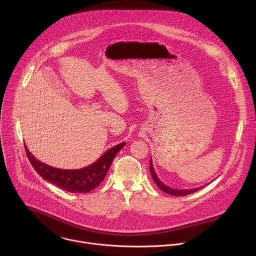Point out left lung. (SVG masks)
Returning <instances> with one entry per match:
<instances>
[{
    "label": "left lung",
    "mask_w": 256,
    "mask_h": 256,
    "mask_svg": "<svg viewBox=\"0 0 256 256\" xmlns=\"http://www.w3.org/2000/svg\"><path fill=\"white\" fill-rule=\"evenodd\" d=\"M150 172H151V175H152V178L153 180L155 181V184L159 186V188L168 194H172V196H188V194H194L196 192H198V190L202 188H194V190H174V188H170L169 186H166L163 182L158 178L155 170H154V167H153V162H152V159L150 160Z\"/></svg>",
    "instance_id": "left-lung-1"
}]
</instances>
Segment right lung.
<instances>
[{
	"label": "right lung",
	"instance_id": "add662e5",
	"mask_svg": "<svg viewBox=\"0 0 256 256\" xmlns=\"http://www.w3.org/2000/svg\"><path fill=\"white\" fill-rule=\"evenodd\" d=\"M124 144L126 142H124L114 146V148L106 151L93 164L76 170L58 169L48 166L36 159L28 151L26 146L25 150L34 170L44 180L68 192L86 194L101 184L114 157L124 148Z\"/></svg>",
	"mask_w": 256,
	"mask_h": 256
}]
</instances>
